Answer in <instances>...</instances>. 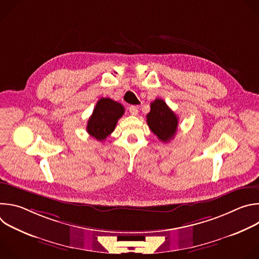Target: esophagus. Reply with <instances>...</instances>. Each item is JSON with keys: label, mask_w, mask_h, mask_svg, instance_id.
<instances>
[{"label": "esophagus", "mask_w": 259, "mask_h": 259, "mask_svg": "<svg viewBox=\"0 0 259 259\" xmlns=\"http://www.w3.org/2000/svg\"><path fill=\"white\" fill-rule=\"evenodd\" d=\"M129 113L131 114V116H136L138 114V107L135 105L129 106Z\"/></svg>", "instance_id": "1"}]
</instances>
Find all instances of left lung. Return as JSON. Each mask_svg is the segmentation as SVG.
I'll return each instance as SVG.
<instances>
[{
    "mask_svg": "<svg viewBox=\"0 0 259 259\" xmlns=\"http://www.w3.org/2000/svg\"><path fill=\"white\" fill-rule=\"evenodd\" d=\"M146 122L152 132L164 142L170 141L177 131V116L160 98L151 103V112L146 115Z\"/></svg>",
    "mask_w": 259,
    "mask_h": 259,
    "instance_id": "left-lung-1",
    "label": "left lung"
}]
</instances>
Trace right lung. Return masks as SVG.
Segmentation results:
<instances>
[{"label": "right lung", "instance_id": "obj_1", "mask_svg": "<svg viewBox=\"0 0 259 259\" xmlns=\"http://www.w3.org/2000/svg\"><path fill=\"white\" fill-rule=\"evenodd\" d=\"M124 106L110 98H100L88 120L87 132L98 141L112 134L118 120L124 115Z\"/></svg>", "mask_w": 259, "mask_h": 259}]
</instances>
